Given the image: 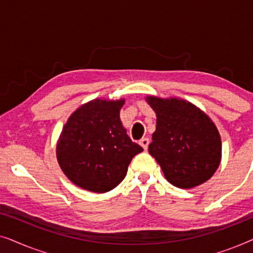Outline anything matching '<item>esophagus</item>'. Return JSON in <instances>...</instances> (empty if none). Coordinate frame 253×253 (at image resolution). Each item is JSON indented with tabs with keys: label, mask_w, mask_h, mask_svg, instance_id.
Listing matches in <instances>:
<instances>
[{
	"label": "esophagus",
	"mask_w": 253,
	"mask_h": 253,
	"mask_svg": "<svg viewBox=\"0 0 253 253\" xmlns=\"http://www.w3.org/2000/svg\"><path fill=\"white\" fill-rule=\"evenodd\" d=\"M139 144L141 145V146H143L144 150H147L148 144H150V139H148V138H141Z\"/></svg>",
	"instance_id": "1"
}]
</instances>
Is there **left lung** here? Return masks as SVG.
Masks as SVG:
<instances>
[{"label":"left lung","instance_id":"8db88e82","mask_svg":"<svg viewBox=\"0 0 253 253\" xmlns=\"http://www.w3.org/2000/svg\"><path fill=\"white\" fill-rule=\"evenodd\" d=\"M157 114V129L148 145L166 178L191 189L212 177L221 161V138L205 113L176 98L146 99Z\"/></svg>","mask_w":253,"mask_h":253}]
</instances>
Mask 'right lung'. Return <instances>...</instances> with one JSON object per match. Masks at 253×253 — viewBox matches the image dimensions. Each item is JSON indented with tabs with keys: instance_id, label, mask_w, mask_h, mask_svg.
Segmentation results:
<instances>
[{
	"instance_id": "1",
	"label": "right lung",
	"mask_w": 253,
	"mask_h": 253,
	"mask_svg": "<svg viewBox=\"0 0 253 253\" xmlns=\"http://www.w3.org/2000/svg\"><path fill=\"white\" fill-rule=\"evenodd\" d=\"M124 100L95 99L76 110L56 147L60 167L76 185L107 192L126 177L127 166L143 147L130 139L120 119Z\"/></svg>"
}]
</instances>
